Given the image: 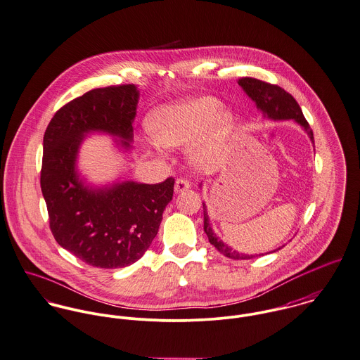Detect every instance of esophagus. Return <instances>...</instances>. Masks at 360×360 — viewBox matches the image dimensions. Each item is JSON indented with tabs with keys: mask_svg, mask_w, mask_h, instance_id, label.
<instances>
[{
	"mask_svg": "<svg viewBox=\"0 0 360 360\" xmlns=\"http://www.w3.org/2000/svg\"><path fill=\"white\" fill-rule=\"evenodd\" d=\"M191 188V182L188 179H184V178H179L175 181V186H174V191L175 193H181V192H185Z\"/></svg>",
	"mask_w": 360,
	"mask_h": 360,
	"instance_id": "1",
	"label": "esophagus"
}]
</instances>
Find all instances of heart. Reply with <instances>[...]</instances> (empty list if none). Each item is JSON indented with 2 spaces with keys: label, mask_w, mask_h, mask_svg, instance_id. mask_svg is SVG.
<instances>
[{
  "label": "heart",
  "mask_w": 360,
  "mask_h": 360,
  "mask_svg": "<svg viewBox=\"0 0 360 360\" xmlns=\"http://www.w3.org/2000/svg\"><path fill=\"white\" fill-rule=\"evenodd\" d=\"M236 127V117L208 95L188 96L158 109L150 120L156 141L167 148H181L193 141L189 158L200 167L218 160Z\"/></svg>",
  "instance_id": "obj_1"
}]
</instances>
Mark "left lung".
Listing matches in <instances>:
<instances>
[{
	"label": "left lung",
	"mask_w": 360,
	"mask_h": 360,
	"mask_svg": "<svg viewBox=\"0 0 360 360\" xmlns=\"http://www.w3.org/2000/svg\"><path fill=\"white\" fill-rule=\"evenodd\" d=\"M238 82L243 88V91L255 102L257 108L262 112L264 117L275 121L294 120L295 122H298L307 131L312 143H315L314 132H312L308 121L305 120L302 110H301L300 105L297 103V101L288 92H285L283 88H280L279 85H274V84L251 79V77H243ZM202 210H204L202 211L204 212V232L207 233L208 241L221 254H224L225 257L232 258V259H251L254 257H258V255L240 254L239 251H235L228 244H225L222 240H219V238H217V235L212 232V228L210 225V219L207 215V207L204 202H202Z\"/></svg>",
	"instance_id": "1"
}]
</instances>
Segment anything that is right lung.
<instances>
[{"instance_id": "right-lung-1", "label": "right lung", "mask_w": 360, "mask_h": 360, "mask_svg": "<svg viewBox=\"0 0 360 360\" xmlns=\"http://www.w3.org/2000/svg\"><path fill=\"white\" fill-rule=\"evenodd\" d=\"M138 99L134 84L88 91L60 108L44 134L40 182L51 232L60 247L95 268L136 262L156 238L172 200L174 178L92 188L77 172L79 149L89 132H106L120 138L125 150L132 148Z\"/></svg>"}]
</instances>
